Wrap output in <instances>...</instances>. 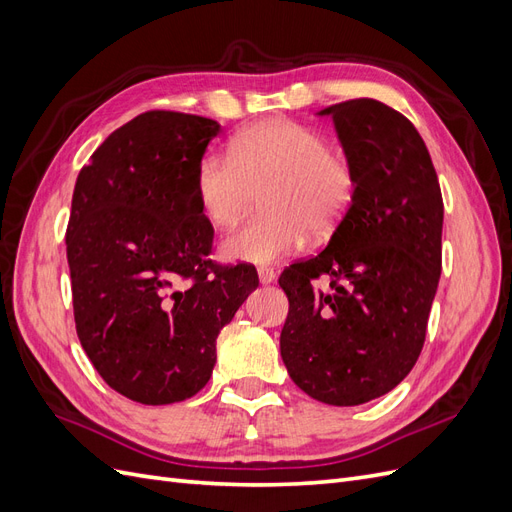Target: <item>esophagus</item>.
<instances>
[{"mask_svg":"<svg viewBox=\"0 0 512 512\" xmlns=\"http://www.w3.org/2000/svg\"><path fill=\"white\" fill-rule=\"evenodd\" d=\"M258 280L260 284L275 282V271L271 267H258Z\"/></svg>","mask_w":512,"mask_h":512,"instance_id":"1","label":"esophagus"}]
</instances>
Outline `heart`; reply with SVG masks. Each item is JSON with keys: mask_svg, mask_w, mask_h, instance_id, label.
<instances>
[{"mask_svg": "<svg viewBox=\"0 0 512 512\" xmlns=\"http://www.w3.org/2000/svg\"><path fill=\"white\" fill-rule=\"evenodd\" d=\"M196 200L218 230L235 226L260 194V211L222 243L232 260L273 262L305 243L307 232L329 237L354 203L352 164L327 136L299 121L273 117L232 138L228 158L205 153L196 166Z\"/></svg>", "mask_w": 512, "mask_h": 512, "instance_id": "heart-1", "label": "heart"}]
</instances>
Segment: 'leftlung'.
<instances>
[{"label": "left lung", "instance_id": "obj_1", "mask_svg": "<svg viewBox=\"0 0 512 512\" xmlns=\"http://www.w3.org/2000/svg\"><path fill=\"white\" fill-rule=\"evenodd\" d=\"M331 115L356 194L327 247L280 275L290 309L280 335L292 382L322 404L359 406L393 391L414 367L442 271L444 203L412 121L378 100ZM327 274L332 290L313 280Z\"/></svg>", "mask_w": 512, "mask_h": 512}]
</instances>
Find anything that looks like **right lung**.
Segmentation results:
<instances>
[{"label":"right lung","instance_id":"obj_1","mask_svg":"<svg viewBox=\"0 0 512 512\" xmlns=\"http://www.w3.org/2000/svg\"><path fill=\"white\" fill-rule=\"evenodd\" d=\"M220 123L149 111L117 128L79 173L66 230L76 335L102 380L132 401L196 395L215 339L258 286L247 262L209 258L213 226L194 177Z\"/></svg>","mask_w":512,"mask_h":512}]
</instances>
